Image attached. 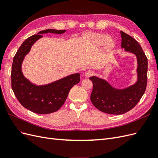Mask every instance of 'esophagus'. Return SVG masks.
Returning a JSON list of instances; mask_svg holds the SVG:
<instances>
[{
  "mask_svg": "<svg viewBox=\"0 0 158 158\" xmlns=\"http://www.w3.org/2000/svg\"><path fill=\"white\" fill-rule=\"evenodd\" d=\"M93 74H94V73L92 70H87L85 73V76L86 78H89L90 76H92L93 75Z\"/></svg>",
  "mask_w": 158,
  "mask_h": 158,
  "instance_id": "34e87169",
  "label": "esophagus"
}]
</instances>
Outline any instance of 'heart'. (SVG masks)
Wrapping results in <instances>:
<instances>
[{
	"label": "heart",
	"instance_id": "heart-1",
	"mask_svg": "<svg viewBox=\"0 0 158 158\" xmlns=\"http://www.w3.org/2000/svg\"><path fill=\"white\" fill-rule=\"evenodd\" d=\"M89 40L93 45L101 47L104 45L107 50H111L114 47V44L111 40H108L109 37L102 33H91L88 35Z\"/></svg>",
	"mask_w": 158,
	"mask_h": 158
}]
</instances>
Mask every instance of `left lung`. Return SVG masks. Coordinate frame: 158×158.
Instances as JSON below:
<instances>
[{
    "label": "left lung",
    "mask_w": 158,
    "mask_h": 158,
    "mask_svg": "<svg viewBox=\"0 0 158 158\" xmlns=\"http://www.w3.org/2000/svg\"><path fill=\"white\" fill-rule=\"evenodd\" d=\"M121 34L122 48L135 54L137 58L136 82L120 89L113 88L106 80L96 76L89 78L93 83L91 102L99 111L112 114L125 113L135 107L144 95L147 85L148 59L145 53L135 39L122 31Z\"/></svg>",
    "instance_id": "obj_1"
}]
</instances>
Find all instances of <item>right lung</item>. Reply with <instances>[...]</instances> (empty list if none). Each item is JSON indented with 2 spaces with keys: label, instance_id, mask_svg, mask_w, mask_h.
<instances>
[{
  "label": "right lung",
  "instance_id": "1",
  "mask_svg": "<svg viewBox=\"0 0 158 158\" xmlns=\"http://www.w3.org/2000/svg\"><path fill=\"white\" fill-rule=\"evenodd\" d=\"M65 31L53 29L41 31L23 41L14 56L11 71L12 90L22 106L33 113L49 114L56 111L63 106L70 89L80 80V74L76 73L49 84L37 85L30 82L22 73L23 60L35 42L43 37L41 34H61Z\"/></svg>",
  "mask_w": 158,
  "mask_h": 158
}]
</instances>
